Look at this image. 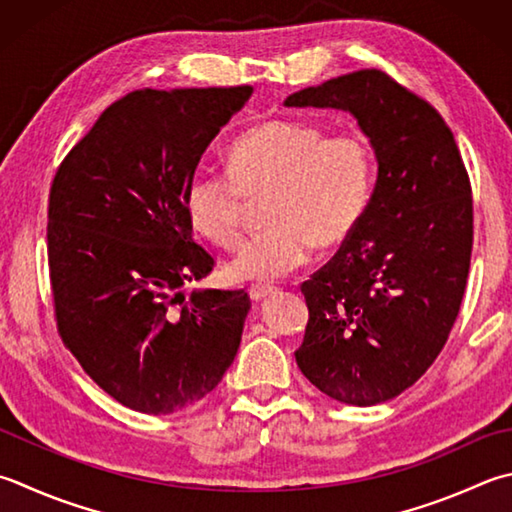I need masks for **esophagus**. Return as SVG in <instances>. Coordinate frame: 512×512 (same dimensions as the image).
<instances>
[{
  "instance_id": "1",
  "label": "esophagus",
  "mask_w": 512,
  "mask_h": 512,
  "mask_svg": "<svg viewBox=\"0 0 512 512\" xmlns=\"http://www.w3.org/2000/svg\"><path fill=\"white\" fill-rule=\"evenodd\" d=\"M276 292V287H272V285H254V287H249V296L254 298V301H263V298H267L269 294H274Z\"/></svg>"
}]
</instances>
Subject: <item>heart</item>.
<instances>
[{"instance_id": "obj_1", "label": "heart", "mask_w": 512, "mask_h": 512, "mask_svg": "<svg viewBox=\"0 0 512 512\" xmlns=\"http://www.w3.org/2000/svg\"><path fill=\"white\" fill-rule=\"evenodd\" d=\"M229 173L200 167L185 185V211L198 234L220 247L240 240L245 196L272 194L269 229L240 247L227 265L236 283H269L296 272L314 245L350 238L374 194V156L350 133L327 136L310 122L260 120L231 140Z\"/></svg>"}]
</instances>
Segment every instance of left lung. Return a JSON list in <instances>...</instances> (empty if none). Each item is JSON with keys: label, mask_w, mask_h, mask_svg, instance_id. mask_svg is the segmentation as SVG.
Returning <instances> with one entry per match:
<instances>
[{"label": "left lung", "mask_w": 512, "mask_h": 512, "mask_svg": "<svg viewBox=\"0 0 512 512\" xmlns=\"http://www.w3.org/2000/svg\"><path fill=\"white\" fill-rule=\"evenodd\" d=\"M289 109H336L359 124L376 158L361 225L312 281L296 363L347 406L394 399L446 345L472 249L468 173L446 122L376 69L287 95Z\"/></svg>", "instance_id": "8db88e82"}]
</instances>
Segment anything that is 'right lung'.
I'll list each match as a JSON object with an SVG mask.
<instances>
[{"label": "right lung", "mask_w": 512, "mask_h": 512, "mask_svg": "<svg viewBox=\"0 0 512 512\" xmlns=\"http://www.w3.org/2000/svg\"><path fill=\"white\" fill-rule=\"evenodd\" d=\"M252 86L140 89L111 104L55 173L48 263L57 327L84 372L144 414L194 406L234 363L247 292L182 285L214 258L194 243L185 185Z\"/></svg>", "instance_id": "right-lung-1"}]
</instances>
